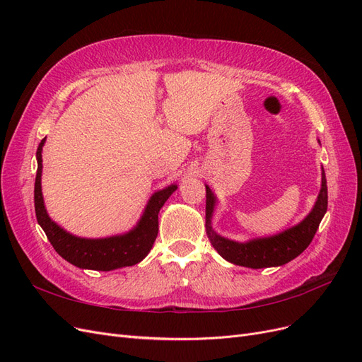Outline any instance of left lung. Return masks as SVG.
I'll return each instance as SVG.
<instances>
[{
	"mask_svg": "<svg viewBox=\"0 0 362 362\" xmlns=\"http://www.w3.org/2000/svg\"><path fill=\"white\" fill-rule=\"evenodd\" d=\"M216 203V195L206 185V233L212 247L218 251L221 257L233 264L251 267V269L283 266L307 250L314 235H316L322 218L326 214V209H328V186H326L325 170L322 167V188L311 212L296 226L272 236L236 242L218 235L212 227V216Z\"/></svg>",
	"mask_w": 362,
	"mask_h": 362,
	"instance_id": "left-lung-1",
	"label": "left lung"
}]
</instances>
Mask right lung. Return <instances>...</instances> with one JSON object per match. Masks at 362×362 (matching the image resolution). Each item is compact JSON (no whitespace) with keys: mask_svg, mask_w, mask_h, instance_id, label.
I'll use <instances>...</instances> for the list:
<instances>
[{"mask_svg":"<svg viewBox=\"0 0 362 362\" xmlns=\"http://www.w3.org/2000/svg\"><path fill=\"white\" fill-rule=\"evenodd\" d=\"M46 138L40 141L36 153L37 174L36 183H34V209H36L37 223L43 228L54 250L64 260L79 267V269L114 271L141 262L150 252L158 236V214L160 207L165 204L170 195L177 189V185L173 183L151 195L141 218L138 219L136 226L132 230L123 233V235L110 238H79L54 223L48 212H46L42 194V150Z\"/></svg>","mask_w":362,"mask_h":362,"instance_id":"obj_1","label":"right lung"}]
</instances>
